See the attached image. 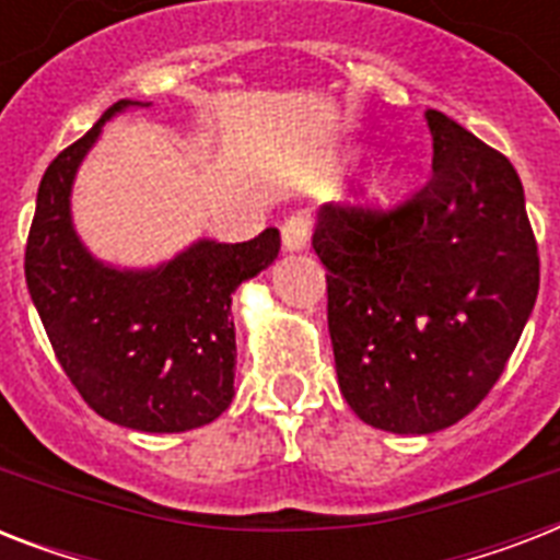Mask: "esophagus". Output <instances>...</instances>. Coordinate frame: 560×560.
<instances>
[{"mask_svg": "<svg viewBox=\"0 0 560 560\" xmlns=\"http://www.w3.org/2000/svg\"><path fill=\"white\" fill-rule=\"evenodd\" d=\"M311 241V218L296 211V214H290L284 223H281V244L288 253H302Z\"/></svg>", "mask_w": 560, "mask_h": 560, "instance_id": "1", "label": "esophagus"}]
</instances>
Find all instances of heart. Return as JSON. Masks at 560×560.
I'll list each match as a JSON object with an SVG mask.
<instances>
[{
    "label": "heart",
    "mask_w": 560,
    "mask_h": 560,
    "mask_svg": "<svg viewBox=\"0 0 560 560\" xmlns=\"http://www.w3.org/2000/svg\"><path fill=\"white\" fill-rule=\"evenodd\" d=\"M400 188H404V177L400 174H386L372 186V200L383 202V206H392V202L398 200Z\"/></svg>",
    "instance_id": "obj_1"
}]
</instances>
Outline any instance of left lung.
I'll use <instances>...</instances> for the list:
<instances>
[{"instance_id":"8db88e82","label":"left lung","mask_w":560,"mask_h":560,"mask_svg":"<svg viewBox=\"0 0 560 560\" xmlns=\"http://www.w3.org/2000/svg\"><path fill=\"white\" fill-rule=\"evenodd\" d=\"M433 177L392 211L323 206L314 249L342 398L386 433L465 418L503 374L538 299V244L517 171L427 109Z\"/></svg>"}]
</instances>
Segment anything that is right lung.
Masks as SVG:
<instances>
[{
	"label": "right lung",
	"mask_w": 560,
	"mask_h": 560,
	"mask_svg": "<svg viewBox=\"0 0 560 560\" xmlns=\"http://www.w3.org/2000/svg\"><path fill=\"white\" fill-rule=\"evenodd\" d=\"M142 101H118L57 153L39 179L25 281L66 377L101 418L142 433H186L235 398L232 293L279 255V229L244 244L194 241L171 261L121 270L98 261L72 223L74 174L101 127Z\"/></svg>",
	"instance_id": "add662e5"
}]
</instances>
